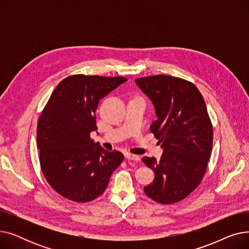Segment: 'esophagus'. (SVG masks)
<instances>
[{"instance_id": "1", "label": "esophagus", "mask_w": 249, "mask_h": 249, "mask_svg": "<svg viewBox=\"0 0 249 249\" xmlns=\"http://www.w3.org/2000/svg\"><path fill=\"white\" fill-rule=\"evenodd\" d=\"M126 159L127 160H135V161H138L140 160V158L138 155L136 154H132V153H126Z\"/></svg>"}]
</instances>
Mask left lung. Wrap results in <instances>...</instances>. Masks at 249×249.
<instances>
[{"label": "left lung", "instance_id": "8db88e82", "mask_svg": "<svg viewBox=\"0 0 249 249\" xmlns=\"http://www.w3.org/2000/svg\"><path fill=\"white\" fill-rule=\"evenodd\" d=\"M135 83L153 104L158 119L150 131L163 149L160 161L142 159L154 172L144 193L160 204L179 202L200 185L212 152L213 126L204 98L180 77L159 74Z\"/></svg>", "mask_w": 249, "mask_h": 249}]
</instances>
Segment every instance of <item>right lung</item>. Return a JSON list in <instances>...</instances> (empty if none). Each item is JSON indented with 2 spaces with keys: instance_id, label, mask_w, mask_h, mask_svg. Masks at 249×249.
I'll list each match as a JSON object with an SVG mask.
<instances>
[{
  "instance_id": "1",
  "label": "right lung",
  "mask_w": 249,
  "mask_h": 249,
  "mask_svg": "<svg viewBox=\"0 0 249 249\" xmlns=\"http://www.w3.org/2000/svg\"><path fill=\"white\" fill-rule=\"evenodd\" d=\"M127 81L123 76L74 74L62 80L37 123V148L50 187L69 200L86 203L106 190L124 155L90 138L98 129L99 101Z\"/></svg>"
}]
</instances>
